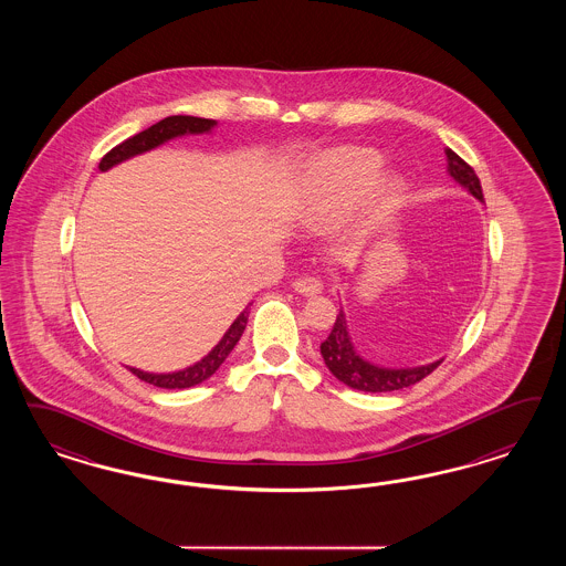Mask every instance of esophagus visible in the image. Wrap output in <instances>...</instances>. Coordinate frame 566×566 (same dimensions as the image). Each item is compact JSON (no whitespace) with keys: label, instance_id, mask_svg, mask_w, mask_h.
Returning <instances> with one entry per match:
<instances>
[{"label":"esophagus","instance_id":"obj_1","mask_svg":"<svg viewBox=\"0 0 566 566\" xmlns=\"http://www.w3.org/2000/svg\"><path fill=\"white\" fill-rule=\"evenodd\" d=\"M292 289L298 292V294H305V296H315V294H319L322 292V282L317 280V277H298V280H294L292 282Z\"/></svg>","mask_w":566,"mask_h":566}]
</instances>
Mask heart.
I'll return each instance as SVG.
<instances>
[{
	"label": "heart",
	"instance_id": "b5f03b06",
	"mask_svg": "<svg viewBox=\"0 0 566 566\" xmlns=\"http://www.w3.org/2000/svg\"><path fill=\"white\" fill-rule=\"evenodd\" d=\"M384 170V159L365 147H340L315 157L305 171L303 222L322 226L343 218L367 195ZM402 180L396 176L377 182L371 201V220L392 211L402 199Z\"/></svg>",
	"mask_w": 566,
	"mask_h": 566
}]
</instances>
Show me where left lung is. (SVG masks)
I'll return each mask as SVG.
<instances>
[{
  "mask_svg": "<svg viewBox=\"0 0 566 566\" xmlns=\"http://www.w3.org/2000/svg\"><path fill=\"white\" fill-rule=\"evenodd\" d=\"M444 154L448 159V174L461 187L469 190L475 199L483 201L481 182L475 170L452 149H444ZM319 348H322V357L326 360V367L334 374V377L340 379L348 388L360 390V392H392V390L409 388L412 384L429 376L444 360H433V363L419 365V367L392 369V367H379V365L363 359L348 336L343 308L336 315V324L332 327L329 336Z\"/></svg>",
  "mask_w": 566,
  "mask_h": 566,
  "instance_id": "8db88e82",
  "label": "left lung"
}]
</instances>
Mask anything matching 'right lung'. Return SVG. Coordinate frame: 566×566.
<instances>
[{"instance_id":"add662e5","label":"right lung","mask_w":566,"mask_h":566,"mask_svg":"<svg viewBox=\"0 0 566 566\" xmlns=\"http://www.w3.org/2000/svg\"><path fill=\"white\" fill-rule=\"evenodd\" d=\"M218 122L207 120V118H195V116H170V118H164V120L157 122L154 126H149L147 130L138 133L135 137L126 138L120 145H116L109 154H105L99 161V170L105 171L114 166H118L122 161L135 157V155L145 154V151H151L155 147L164 145L166 140L176 137H185V135H203V133H211V128L216 126ZM251 307V303H249ZM249 307H244V311L240 313L239 317L234 319V324L228 327V332L223 334L222 340L216 344L211 348V353L190 365L182 371H174V374H147V371H140L130 367V371L147 381V384H154L157 388H166V390H182V388H190V386H197L201 381H206L207 377L213 376L220 365H222L226 357L232 353V348L237 346V343L247 327V319H249Z\"/></svg>"}]
</instances>
